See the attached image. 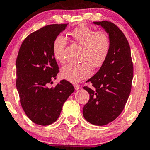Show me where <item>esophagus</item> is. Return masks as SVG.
Here are the masks:
<instances>
[{"instance_id": "obj_1", "label": "esophagus", "mask_w": 150, "mask_h": 150, "mask_svg": "<svg viewBox=\"0 0 150 150\" xmlns=\"http://www.w3.org/2000/svg\"><path fill=\"white\" fill-rule=\"evenodd\" d=\"M74 87H75V89H76V90H78V89H80V86L77 85H74Z\"/></svg>"}]
</instances>
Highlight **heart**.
<instances>
[{
    "instance_id": "heart-1",
    "label": "heart",
    "mask_w": 150,
    "mask_h": 150,
    "mask_svg": "<svg viewBox=\"0 0 150 150\" xmlns=\"http://www.w3.org/2000/svg\"><path fill=\"white\" fill-rule=\"evenodd\" d=\"M75 42L82 46L81 59L86 61L79 64H68L61 68V75L65 80L77 83L87 78L92 73V65L101 68L107 59L110 51L109 37L106 32L97 31L82 24L70 32ZM66 39L58 35L53 42V54L56 61L63 63V51L66 46Z\"/></svg>"
}]
</instances>
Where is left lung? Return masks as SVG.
<instances>
[{"label": "left lung", "mask_w": 150, "mask_h": 150, "mask_svg": "<svg viewBox=\"0 0 150 150\" xmlns=\"http://www.w3.org/2000/svg\"><path fill=\"white\" fill-rule=\"evenodd\" d=\"M108 34L110 51L104 64L87 81L92 87H84L89 100L83 107V116L95 125H104L114 120L123 111L131 90L133 77L130 48L124 34L115 24L93 22Z\"/></svg>", "instance_id": "1"}]
</instances>
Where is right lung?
<instances>
[{
  "instance_id": "obj_1",
  "label": "right lung",
  "mask_w": 150,
  "mask_h": 150,
  "mask_svg": "<svg viewBox=\"0 0 150 150\" xmlns=\"http://www.w3.org/2000/svg\"><path fill=\"white\" fill-rule=\"evenodd\" d=\"M67 25L55 24L42 27L26 38L19 50L17 89L24 111L36 124L48 125L56 121L63 104L75 90L65 80L56 87H48L59 72L53 54V42Z\"/></svg>"
}]
</instances>
